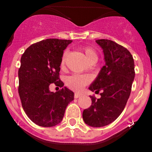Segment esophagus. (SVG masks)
<instances>
[{
  "instance_id": "obj_1",
  "label": "esophagus",
  "mask_w": 152,
  "mask_h": 152,
  "mask_svg": "<svg viewBox=\"0 0 152 152\" xmlns=\"http://www.w3.org/2000/svg\"><path fill=\"white\" fill-rule=\"evenodd\" d=\"M81 96H82V95L79 94V93H75V94H74V98H75V99H78V98L80 97Z\"/></svg>"
}]
</instances>
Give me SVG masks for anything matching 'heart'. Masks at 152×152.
<instances>
[{"label": "heart", "mask_w": 152, "mask_h": 152, "mask_svg": "<svg viewBox=\"0 0 152 152\" xmlns=\"http://www.w3.org/2000/svg\"><path fill=\"white\" fill-rule=\"evenodd\" d=\"M82 50L84 54H85L86 59L89 62H92V61H97L98 56L94 49L90 47H84L82 48ZM67 54V52H65L63 53L62 61H61V65L62 66H64V65H65ZM91 77L89 75L73 74L67 78L66 85L72 90L79 91L85 85H88L91 82Z\"/></svg>", "instance_id": "b5f03b06"}]
</instances>
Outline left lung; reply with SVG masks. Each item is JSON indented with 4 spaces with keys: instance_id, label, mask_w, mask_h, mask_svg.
I'll list each match as a JSON object with an SVG mask.
<instances>
[{
    "instance_id": "1",
    "label": "left lung",
    "mask_w": 152,
    "mask_h": 152,
    "mask_svg": "<svg viewBox=\"0 0 152 152\" xmlns=\"http://www.w3.org/2000/svg\"><path fill=\"white\" fill-rule=\"evenodd\" d=\"M96 42L103 50L105 65L89 90L102 93L100 99L90 96L92 105L84 110L82 117L88 126L102 127L114 121L123 112L135 73L134 59L126 48L109 39Z\"/></svg>"
}]
</instances>
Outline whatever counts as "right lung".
<instances>
[{
  "instance_id": "1",
  "label": "right lung",
  "mask_w": 152,
  "mask_h": 152,
  "mask_svg": "<svg viewBox=\"0 0 152 152\" xmlns=\"http://www.w3.org/2000/svg\"><path fill=\"white\" fill-rule=\"evenodd\" d=\"M71 42L47 39L30 45L21 56L18 93L26 114L37 125L51 127L59 124L68 104L74 99V93L63 87L59 78L64 50ZM52 83L62 89L50 92Z\"/></svg>"
}]
</instances>
